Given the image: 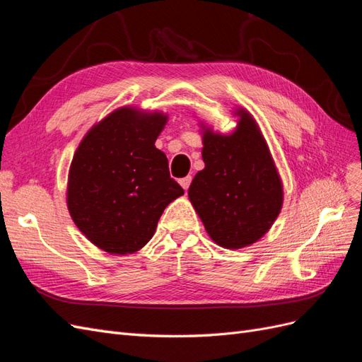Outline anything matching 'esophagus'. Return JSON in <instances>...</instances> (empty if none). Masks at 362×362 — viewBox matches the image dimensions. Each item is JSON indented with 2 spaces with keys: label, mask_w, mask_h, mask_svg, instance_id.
<instances>
[{
  "label": "esophagus",
  "mask_w": 362,
  "mask_h": 362,
  "mask_svg": "<svg viewBox=\"0 0 362 362\" xmlns=\"http://www.w3.org/2000/svg\"><path fill=\"white\" fill-rule=\"evenodd\" d=\"M190 182H192V177H185V178L180 180V184L182 185V189H184V190H189V187H190Z\"/></svg>",
  "instance_id": "esophagus-1"
}]
</instances>
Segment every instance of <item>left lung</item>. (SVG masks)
Listing matches in <instances>:
<instances>
[{
	"mask_svg": "<svg viewBox=\"0 0 362 362\" xmlns=\"http://www.w3.org/2000/svg\"><path fill=\"white\" fill-rule=\"evenodd\" d=\"M223 136L204 128L202 160L189 199L214 242L242 249L264 235L282 208V182L261 131L246 110Z\"/></svg>",
	"mask_w": 362,
	"mask_h": 362,
	"instance_id": "obj_1",
	"label": "left lung"
}]
</instances>
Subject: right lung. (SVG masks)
Instances as JSON below:
<instances>
[{
    "label": "right lung",
    "mask_w": 362,
    "mask_h": 362,
    "mask_svg": "<svg viewBox=\"0 0 362 362\" xmlns=\"http://www.w3.org/2000/svg\"><path fill=\"white\" fill-rule=\"evenodd\" d=\"M163 113L117 108L84 136L68 180V208L80 231L115 255L133 254L156 233L164 208L184 194L156 140Z\"/></svg>",
    "instance_id": "add662e5"
}]
</instances>
